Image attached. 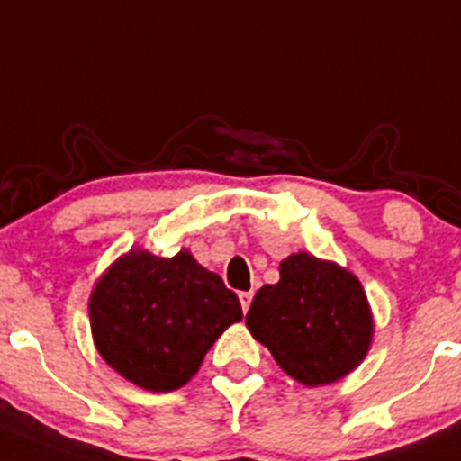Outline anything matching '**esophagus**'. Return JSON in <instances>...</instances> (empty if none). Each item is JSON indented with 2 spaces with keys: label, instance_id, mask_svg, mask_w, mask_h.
I'll return each mask as SVG.
<instances>
[{
  "label": "esophagus",
  "instance_id": "obj_1",
  "mask_svg": "<svg viewBox=\"0 0 461 461\" xmlns=\"http://www.w3.org/2000/svg\"><path fill=\"white\" fill-rule=\"evenodd\" d=\"M251 301H253V292H251V289H249V292H240V303H242L244 312H247V310H249Z\"/></svg>",
  "mask_w": 461,
  "mask_h": 461
}]
</instances>
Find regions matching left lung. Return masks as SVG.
I'll list each match as a JSON object with an SVG mask.
<instances>
[{
  "label": "left lung",
  "mask_w": 461,
  "mask_h": 461,
  "mask_svg": "<svg viewBox=\"0 0 461 461\" xmlns=\"http://www.w3.org/2000/svg\"><path fill=\"white\" fill-rule=\"evenodd\" d=\"M247 328L305 387L348 375L374 341V314L357 276L305 251L285 258L278 283L258 289Z\"/></svg>",
  "instance_id": "left-lung-1"
}]
</instances>
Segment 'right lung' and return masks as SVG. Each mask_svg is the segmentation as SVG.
Wrapping results in <instances>:
<instances>
[{
	"label": "right lung",
	"instance_id": "obj_1",
	"mask_svg": "<svg viewBox=\"0 0 461 461\" xmlns=\"http://www.w3.org/2000/svg\"><path fill=\"white\" fill-rule=\"evenodd\" d=\"M87 312L106 365L156 393L190 383L221 332L242 321L238 294L187 249L172 258L126 251L99 276Z\"/></svg>",
	"mask_w": 461,
	"mask_h": 461
}]
</instances>
